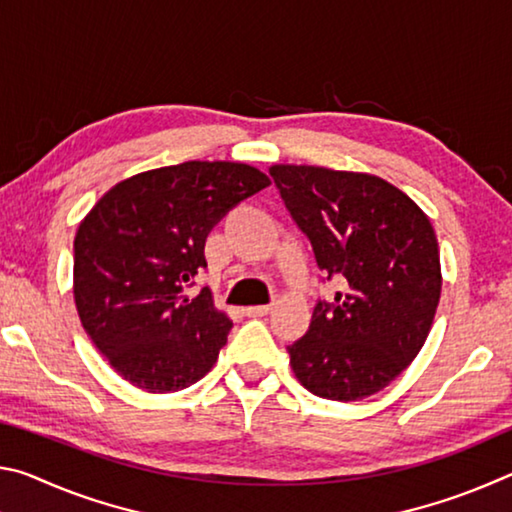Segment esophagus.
Wrapping results in <instances>:
<instances>
[{
	"label": "esophagus",
	"instance_id": "obj_1",
	"mask_svg": "<svg viewBox=\"0 0 512 512\" xmlns=\"http://www.w3.org/2000/svg\"><path fill=\"white\" fill-rule=\"evenodd\" d=\"M273 311V305H257V307H246L244 309V314L246 316H250V318H255V316H266V314H271Z\"/></svg>",
	"mask_w": 512,
	"mask_h": 512
}]
</instances>
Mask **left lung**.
<instances>
[{"instance_id":"8db88e82","label":"left lung","mask_w":512,"mask_h":512,"mask_svg":"<svg viewBox=\"0 0 512 512\" xmlns=\"http://www.w3.org/2000/svg\"><path fill=\"white\" fill-rule=\"evenodd\" d=\"M271 176L320 271L345 282L287 348L291 368L325 400L375 395L429 336L443 287L436 232L409 196L370 173L273 164Z\"/></svg>"}]
</instances>
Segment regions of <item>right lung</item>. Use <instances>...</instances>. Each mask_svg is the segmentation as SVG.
<instances>
[{
    "mask_svg": "<svg viewBox=\"0 0 512 512\" xmlns=\"http://www.w3.org/2000/svg\"><path fill=\"white\" fill-rule=\"evenodd\" d=\"M271 180L241 162H183L137 173L99 198L74 239V300L83 329L121 377L171 393L212 370L232 320L212 291L187 289L205 239Z\"/></svg>",
    "mask_w": 512,
    "mask_h": 512,
    "instance_id": "add662e5",
    "label": "right lung"
}]
</instances>
